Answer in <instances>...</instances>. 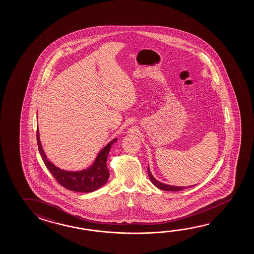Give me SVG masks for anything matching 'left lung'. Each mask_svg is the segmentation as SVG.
I'll use <instances>...</instances> for the list:
<instances>
[{"mask_svg":"<svg viewBox=\"0 0 254 254\" xmlns=\"http://www.w3.org/2000/svg\"><path fill=\"white\" fill-rule=\"evenodd\" d=\"M148 174H149V177H150L151 183H153L156 187H158V189H160L162 190H166V191H180V190H185V189H188V188L194 186V185H192V186H189V187H177V186H171V185H167V184H165V183H160V182H158V181L154 178L153 175H151V173L150 172L149 167H148Z\"/></svg>","mask_w":254,"mask_h":254,"instance_id":"1","label":"left lung"}]
</instances>
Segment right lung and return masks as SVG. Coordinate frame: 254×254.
<instances>
[{
    "mask_svg": "<svg viewBox=\"0 0 254 254\" xmlns=\"http://www.w3.org/2000/svg\"><path fill=\"white\" fill-rule=\"evenodd\" d=\"M36 137H37L38 148L43 162L45 164L47 168L50 170L51 175L54 176L55 179L57 180V182L63 187L71 191L88 193V192L95 191L107 183L110 174H109L106 161H107V157L111 150V147L114 142H116L117 138L110 141L108 144L101 150L91 167H88L85 170L71 172V171L62 170L48 160L40 141V134H39L38 127L36 131Z\"/></svg>",
    "mask_w": 254,
    "mask_h": 254,
    "instance_id": "right-lung-1",
    "label": "right lung"
}]
</instances>
